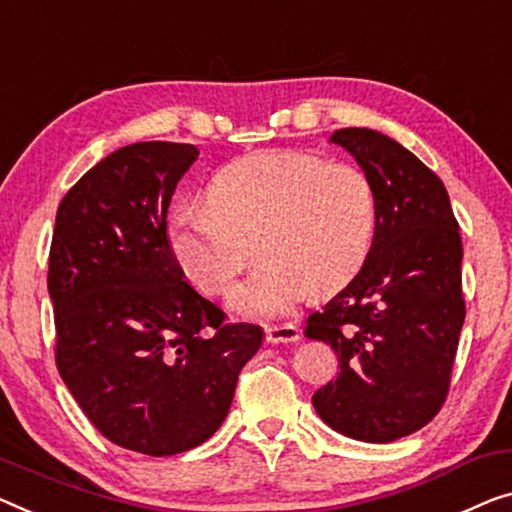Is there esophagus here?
<instances>
[{
	"label": "esophagus",
	"instance_id": "obj_1",
	"mask_svg": "<svg viewBox=\"0 0 512 512\" xmlns=\"http://www.w3.org/2000/svg\"><path fill=\"white\" fill-rule=\"evenodd\" d=\"M299 340V329L294 324L266 326V342L269 345H280V342H296Z\"/></svg>",
	"mask_w": 512,
	"mask_h": 512
}]
</instances>
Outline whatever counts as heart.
<instances>
[{
	"instance_id": "1",
	"label": "heart",
	"mask_w": 512,
	"mask_h": 512,
	"mask_svg": "<svg viewBox=\"0 0 512 512\" xmlns=\"http://www.w3.org/2000/svg\"><path fill=\"white\" fill-rule=\"evenodd\" d=\"M207 207L167 218L181 271L202 292L223 294L257 255L264 266L234 287L243 317H280L305 294L345 287L368 259L377 227L372 181L352 163L301 151H262L220 170L204 188Z\"/></svg>"
}]
</instances>
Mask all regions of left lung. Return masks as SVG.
<instances>
[{"mask_svg": "<svg viewBox=\"0 0 512 512\" xmlns=\"http://www.w3.org/2000/svg\"><path fill=\"white\" fill-rule=\"evenodd\" d=\"M331 142L372 181L377 227L356 278L305 319V338L340 361L312 407L345 437L388 444L446 400L464 324L460 230L444 183L393 137L340 128Z\"/></svg>", "mask_w": 512, "mask_h": 512, "instance_id": "1", "label": "left lung"}]
</instances>
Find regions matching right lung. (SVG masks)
I'll list each match as a JSON object with an SVG mask.
<instances>
[{"label": "right lung", "instance_id": "obj_1", "mask_svg": "<svg viewBox=\"0 0 512 512\" xmlns=\"http://www.w3.org/2000/svg\"><path fill=\"white\" fill-rule=\"evenodd\" d=\"M197 156L177 142L117 149L61 200L50 246L59 375L105 439L151 457L213 437L264 338L225 324L172 255L167 209Z\"/></svg>", "mask_w": 512, "mask_h": 512}]
</instances>
